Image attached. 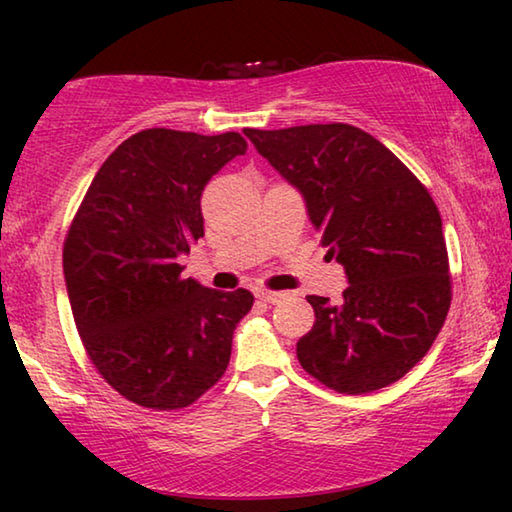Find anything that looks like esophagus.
I'll use <instances>...</instances> for the list:
<instances>
[{"instance_id":"1","label":"esophagus","mask_w":512,"mask_h":512,"mask_svg":"<svg viewBox=\"0 0 512 512\" xmlns=\"http://www.w3.org/2000/svg\"><path fill=\"white\" fill-rule=\"evenodd\" d=\"M257 298L268 302V305H277V302L287 300L289 293L287 291H266V289H262V291H257Z\"/></svg>"}]
</instances>
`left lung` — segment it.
Wrapping results in <instances>:
<instances>
[{"label":"left lung","mask_w":512,"mask_h":512,"mask_svg":"<svg viewBox=\"0 0 512 512\" xmlns=\"http://www.w3.org/2000/svg\"><path fill=\"white\" fill-rule=\"evenodd\" d=\"M257 153L296 187L350 287L309 296L316 323L298 341L311 377L345 395L402 379L436 341L452 282L440 212L375 137L350 124L246 128Z\"/></svg>","instance_id":"1"}]
</instances>
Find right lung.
I'll use <instances>...</instances> for the list:
<instances>
[{"instance_id":"right-lung-1","label":"right lung","mask_w":512,"mask_h":512,"mask_svg":"<svg viewBox=\"0 0 512 512\" xmlns=\"http://www.w3.org/2000/svg\"><path fill=\"white\" fill-rule=\"evenodd\" d=\"M244 153L239 133H137L101 164L69 228L76 329L101 377L146 409H183L210 391L253 307L250 291L207 289L178 264L203 237L205 185Z\"/></svg>"}]
</instances>
